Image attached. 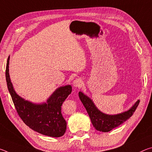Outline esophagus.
Masks as SVG:
<instances>
[{"label": "esophagus", "instance_id": "esophagus-1", "mask_svg": "<svg viewBox=\"0 0 152 152\" xmlns=\"http://www.w3.org/2000/svg\"><path fill=\"white\" fill-rule=\"evenodd\" d=\"M83 84V82H82L80 78H76L73 82V86L74 87H76V88H80Z\"/></svg>", "mask_w": 152, "mask_h": 152}]
</instances>
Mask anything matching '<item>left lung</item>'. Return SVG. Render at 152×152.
Returning <instances> with one entry per match:
<instances>
[{
    "mask_svg": "<svg viewBox=\"0 0 152 152\" xmlns=\"http://www.w3.org/2000/svg\"><path fill=\"white\" fill-rule=\"evenodd\" d=\"M78 95L81 102L86 109L92 125L96 130L102 132H109L129 119L140 103V100H138L127 111L117 115H107L100 111L92 100L86 95L84 94L82 92H79Z\"/></svg>",
    "mask_w": 152,
    "mask_h": 152,
    "instance_id": "1",
    "label": "left lung"
}]
</instances>
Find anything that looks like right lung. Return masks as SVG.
Masks as SVG:
<instances>
[{"label":"right lung","instance_id":"obj_1","mask_svg":"<svg viewBox=\"0 0 152 152\" xmlns=\"http://www.w3.org/2000/svg\"><path fill=\"white\" fill-rule=\"evenodd\" d=\"M9 59L6 66V80L9 91L18 115L25 125L42 135L59 137L66 132V121L61 115V105L72 92V86H60L53 92L47 102L35 104L25 101L15 91L9 76Z\"/></svg>","mask_w":152,"mask_h":152}]
</instances>
